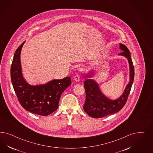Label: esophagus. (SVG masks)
I'll return each mask as SVG.
<instances>
[{"instance_id": "obj_1", "label": "esophagus", "mask_w": 153, "mask_h": 153, "mask_svg": "<svg viewBox=\"0 0 153 153\" xmlns=\"http://www.w3.org/2000/svg\"><path fill=\"white\" fill-rule=\"evenodd\" d=\"M74 81H76V82H79L80 80V74H76L74 77Z\"/></svg>"}]
</instances>
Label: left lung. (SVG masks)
I'll return each instance as SVG.
<instances>
[{"label":"left lung","mask_w":153,"mask_h":153,"mask_svg":"<svg viewBox=\"0 0 153 153\" xmlns=\"http://www.w3.org/2000/svg\"><path fill=\"white\" fill-rule=\"evenodd\" d=\"M120 46L122 51L119 55L125 56L128 60L130 70V82L127 85L124 93L119 99L111 100L102 94L95 81L91 79H87L84 82L86 99L83 105V110L93 118H99L116 113L123 108L127 101L134 82V67L128 49L122 44H120Z\"/></svg>","instance_id":"obj_1"}]
</instances>
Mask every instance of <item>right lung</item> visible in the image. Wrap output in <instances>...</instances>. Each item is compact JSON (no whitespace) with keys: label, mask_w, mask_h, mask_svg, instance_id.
Here are the masks:
<instances>
[{"label":"right lung","mask_w":153,"mask_h":153,"mask_svg":"<svg viewBox=\"0 0 153 153\" xmlns=\"http://www.w3.org/2000/svg\"><path fill=\"white\" fill-rule=\"evenodd\" d=\"M23 42L15 51L10 68V77L19 102L25 109L33 114L46 116L58 108L60 96L71 84L70 77L61 79H53L44 85L31 86L23 79L20 53Z\"/></svg>","instance_id":"add662e5"}]
</instances>
